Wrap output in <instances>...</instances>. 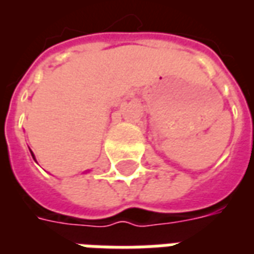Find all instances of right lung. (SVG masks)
Returning a JSON list of instances; mask_svg holds the SVG:
<instances>
[{"label": "right lung", "mask_w": 254, "mask_h": 254, "mask_svg": "<svg viewBox=\"0 0 254 254\" xmlns=\"http://www.w3.org/2000/svg\"><path fill=\"white\" fill-rule=\"evenodd\" d=\"M31 154H32V152H31ZM32 158H34V154H32ZM34 159H35V158H34Z\"/></svg>", "instance_id": "obj_1"}]
</instances>
